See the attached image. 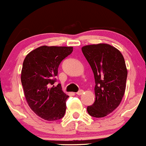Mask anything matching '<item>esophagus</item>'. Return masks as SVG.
I'll list each match as a JSON object with an SVG mask.
<instances>
[{
    "label": "esophagus",
    "mask_w": 146,
    "mask_h": 146,
    "mask_svg": "<svg viewBox=\"0 0 146 146\" xmlns=\"http://www.w3.org/2000/svg\"><path fill=\"white\" fill-rule=\"evenodd\" d=\"M83 92H84V91H83L82 90H79L78 92H77V95H82Z\"/></svg>",
    "instance_id": "esophagus-1"
}]
</instances>
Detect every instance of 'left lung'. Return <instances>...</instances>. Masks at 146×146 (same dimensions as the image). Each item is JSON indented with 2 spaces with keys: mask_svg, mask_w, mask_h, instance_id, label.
Listing matches in <instances>:
<instances>
[{
  "mask_svg": "<svg viewBox=\"0 0 146 146\" xmlns=\"http://www.w3.org/2000/svg\"><path fill=\"white\" fill-rule=\"evenodd\" d=\"M82 51L94 74L95 101L87 110L103 117L118 107L124 95L127 71L120 51L107 44L84 46Z\"/></svg>",
  "mask_w": 146,
  "mask_h": 146,
  "instance_id": "8db88e82",
  "label": "left lung"
}]
</instances>
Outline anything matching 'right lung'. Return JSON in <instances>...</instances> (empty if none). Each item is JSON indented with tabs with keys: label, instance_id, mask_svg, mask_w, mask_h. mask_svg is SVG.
Wrapping results in <instances>:
<instances>
[{
	"label": "right lung",
	"instance_id": "obj_1",
	"mask_svg": "<svg viewBox=\"0 0 146 146\" xmlns=\"http://www.w3.org/2000/svg\"><path fill=\"white\" fill-rule=\"evenodd\" d=\"M73 47L42 46L26 56L21 71L22 86L26 101L37 115L48 121L60 120L69 98L58 84L54 87L58 68Z\"/></svg>",
	"mask_w": 146,
	"mask_h": 146
}]
</instances>
